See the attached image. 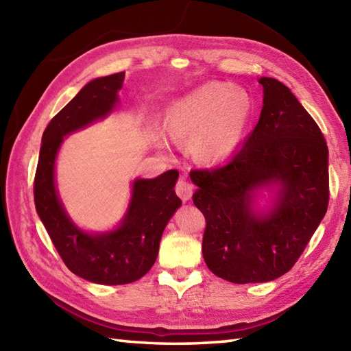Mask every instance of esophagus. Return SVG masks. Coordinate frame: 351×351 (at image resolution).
<instances>
[{
	"label": "esophagus",
	"instance_id": "obj_1",
	"mask_svg": "<svg viewBox=\"0 0 351 351\" xmlns=\"http://www.w3.org/2000/svg\"><path fill=\"white\" fill-rule=\"evenodd\" d=\"M175 191H176V195L185 202V200H189L193 195V184L185 180V178H181V180L176 182Z\"/></svg>",
	"mask_w": 351,
	"mask_h": 351
}]
</instances>
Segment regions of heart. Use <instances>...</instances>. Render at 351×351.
I'll use <instances>...</instances> for the list:
<instances>
[{"mask_svg":"<svg viewBox=\"0 0 351 351\" xmlns=\"http://www.w3.org/2000/svg\"><path fill=\"white\" fill-rule=\"evenodd\" d=\"M252 111L247 92L211 81L170 107L166 128L176 141L190 140V154L196 161L214 162L226 158L241 143Z\"/></svg>","mask_w":351,"mask_h":351,"instance_id":"b5f03b06","label":"heart"}]
</instances>
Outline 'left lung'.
<instances>
[{
    "instance_id": "8db88e82",
    "label": "left lung",
    "mask_w": 351,
    "mask_h": 351,
    "mask_svg": "<svg viewBox=\"0 0 351 351\" xmlns=\"http://www.w3.org/2000/svg\"><path fill=\"white\" fill-rule=\"evenodd\" d=\"M264 106L241 149L226 164L190 171L193 202L205 215L208 268L232 283L270 282L289 271L329 205V149L289 88L259 78ZM275 191L270 208L257 193Z\"/></svg>"
}]
</instances>
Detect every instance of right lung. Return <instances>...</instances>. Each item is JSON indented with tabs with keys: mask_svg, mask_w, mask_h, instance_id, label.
I'll return each instance as SVG.
<instances>
[{
	"mask_svg": "<svg viewBox=\"0 0 351 351\" xmlns=\"http://www.w3.org/2000/svg\"><path fill=\"white\" fill-rule=\"evenodd\" d=\"M123 80L125 72L92 80L51 119L34 176L36 211L58 255L73 274L99 285H123L143 278L158 256L164 228L182 204L175 193L180 173L167 170L154 180L132 182L125 217L108 232H86L63 208L54 176L63 137L108 116L117 106Z\"/></svg>",
	"mask_w": 351,
	"mask_h": 351,
	"instance_id": "obj_1",
	"label": "right lung"
}]
</instances>
